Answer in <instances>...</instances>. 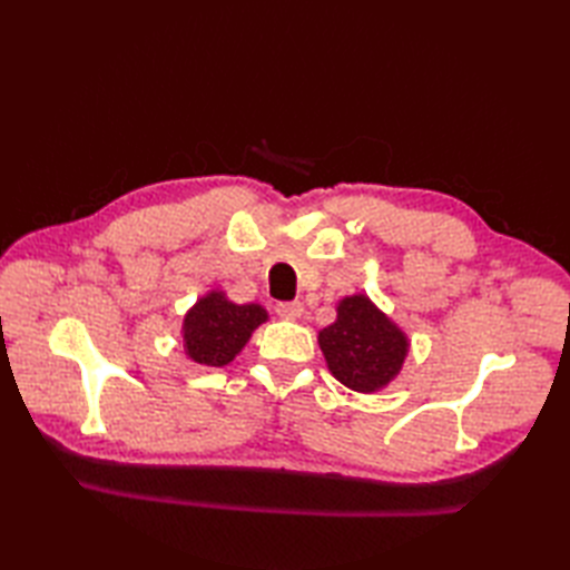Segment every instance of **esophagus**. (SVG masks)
Segmentation results:
<instances>
[{"label":"esophagus","instance_id":"1","mask_svg":"<svg viewBox=\"0 0 570 570\" xmlns=\"http://www.w3.org/2000/svg\"><path fill=\"white\" fill-rule=\"evenodd\" d=\"M276 316H282L286 321H296L301 318V313H304V304L301 301H282V304H276Z\"/></svg>","mask_w":570,"mask_h":570}]
</instances>
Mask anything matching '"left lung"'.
<instances>
[{"mask_svg": "<svg viewBox=\"0 0 570 570\" xmlns=\"http://www.w3.org/2000/svg\"><path fill=\"white\" fill-rule=\"evenodd\" d=\"M318 345L333 377L365 394L390 384L409 353L406 335L362 294L337 304V318L318 333Z\"/></svg>", "mask_w": 570, "mask_h": 570, "instance_id": "8db88e82", "label": "left lung"}]
</instances>
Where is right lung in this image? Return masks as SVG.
<instances>
[{"mask_svg": "<svg viewBox=\"0 0 570 570\" xmlns=\"http://www.w3.org/2000/svg\"><path fill=\"white\" fill-rule=\"evenodd\" d=\"M264 321L266 311L262 306H237L223 292H210L186 313L184 347L198 365L223 367L235 360L254 328Z\"/></svg>", "mask_w": 570, "mask_h": 570, "instance_id": "1", "label": "right lung"}]
</instances>
